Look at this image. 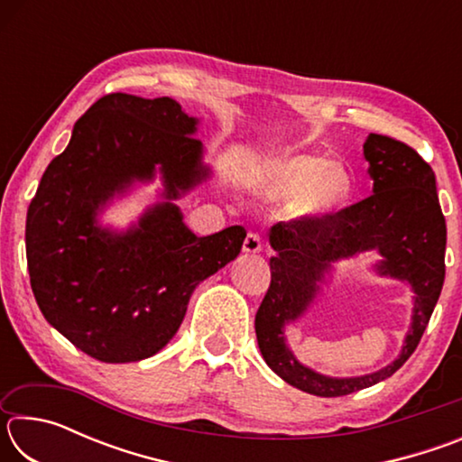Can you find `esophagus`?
<instances>
[{"mask_svg":"<svg viewBox=\"0 0 462 462\" xmlns=\"http://www.w3.org/2000/svg\"><path fill=\"white\" fill-rule=\"evenodd\" d=\"M245 253H261L263 250V238L259 232H248L245 238Z\"/></svg>","mask_w":462,"mask_h":462,"instance_id":"1","label":"esophagus"}]
</instances>
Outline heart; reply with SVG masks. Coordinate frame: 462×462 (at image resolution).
Instances as JSON below:
<instances>
[{"label":"heart","mask_w":462,"mask_h":462,"mask_svg":"<svg viewBox=\"0 0 462 462\" xmlns=\"http://www.w3.org/2000/svg\"><path fill=\"white\" fill-rule=\"evenodd\" d=\"M261 191L269 199L297 198L300 214L326 216L346 201L350 179L324 156L300 154L275 162L263 177Z\"/></svg>","instance_id":"b5f03b06"}]
</instances>
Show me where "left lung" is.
<instances>
[{
	"label": "left lung",
	"mask_w": 462,
	"mask_h": 462,
	"mask_svg": "<svg viewBox=\"0 0 462 462\" xmlns=\"http://www.w3.org/2000/svg\"><path fill=\"white\" fill-rule=\"evenodd\" d=\"M363 151L374 181L369 198L326 216L279 222L269 234L275 256L269 261L271 285L254 318L256 340L281 379L319 397L355 393L400 369L418 348L444 283L447 222L432 167L391 136L371 134ZM371 247L383 254V274L410 280L417 291L412 330L402 356L385 370L355 380L324 378L294 361L284 346L282 326L305 310L328 263Z\"/></svg>",
	"instance_id": "8db88e82"
}]
</instances>
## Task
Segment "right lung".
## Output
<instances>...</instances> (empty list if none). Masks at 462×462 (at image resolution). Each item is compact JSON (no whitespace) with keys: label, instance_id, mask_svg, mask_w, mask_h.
Masks as SVG:
<instances>
[{"label":"right lung","instance_id":"1","mask_svg":"<svg viewBox=\"0 0 462 462\" xmlns=\"http://www.w3.org/2000/svg\"><path fill=\"white\" fill-rule=\"evenodd\" d=\"M195 118L171 97L107 93L75 122L71 143L30 201V285L46 322L101 363H136L159 353L181 326L203 279L236 259L246 230L195 236L173 203L151 209L136 230L112 234L97 208L159 165L169 198L199 183Z\"/></svg>","mask_w":462,"mask_h":462}]
</instances>
